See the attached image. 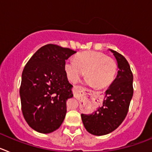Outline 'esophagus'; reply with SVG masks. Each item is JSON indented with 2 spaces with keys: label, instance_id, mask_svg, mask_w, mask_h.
<instances>
[{
  "label": "esophagus",
  "instance_id": "1",
  "mask_svg": "<svg viewBox=\"0 0 152 152\" xmlns=\"http://www.w3.org/2000/svg\"><path fill=\"white\" fill-rule=\"evenodd\" d=\"M80 90H82V87H80V86H75L74 92H75V94H77V93H78L79 91H80Z\"/></svg>",
  "mask_w": 152,
  "mask_h": 152
}]
</instances>
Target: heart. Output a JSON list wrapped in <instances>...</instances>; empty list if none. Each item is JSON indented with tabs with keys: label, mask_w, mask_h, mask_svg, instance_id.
Masks as SVG:
<instances>
[{
	"label": "heart",
	"mask_w": 152,
	"mask_h": 152,
	"mask_svg": "<svg viewBox=\"0 0 152 152\" xmlns=\"http://www.w3.org/2000/svg\"><path fill=\"white\" fill-rule=\"evenodd\" d=\"M64 71L68 80L75 83L85 72V82L94 84L96 88H105L113 81L116 72V64L111 58L103 52H84L67 60Z\"/></svg>",
	"instance_id": "heart-1"
}]
</instances>
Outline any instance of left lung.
<instances>
[{"mask_svg": "<svg viewBox=\"0 0 152 152\" xmlns=\"http://www.w3.org/2000/svg\"><path fill=\"white\" fill-rule=\"evenodd\" d=\"M116 58L119 71L105 92L103 105L90 114H81L86 130L94 135L110 133L123 123L133 95V75L123 56L110 49Z\"/></svg>", "mask_w": 152, "mask_h": 152, "instance_id": "8db88e82", "label": "left lung"}]
</instances>
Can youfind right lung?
Instances as JSON below:
<instances>
[{
	"instance_id": "1",
	"label": "right lung",
	"mask_w": 152,
	"mask_h": 152,
	"mask_svg": "<svg viewBox=\"0 0 152 152\" xmlns=\"http://www.w3.org/2000/svg\"><path fill=\"white\" fill-rule=\"evenodd\" d=\"M76 52L57 45L41 47L22 73L20 96L23 115L31 128L51 133L59 128L67 112L66 101L73 96L64 63Z\"/></svg>"
}]
</instances>
